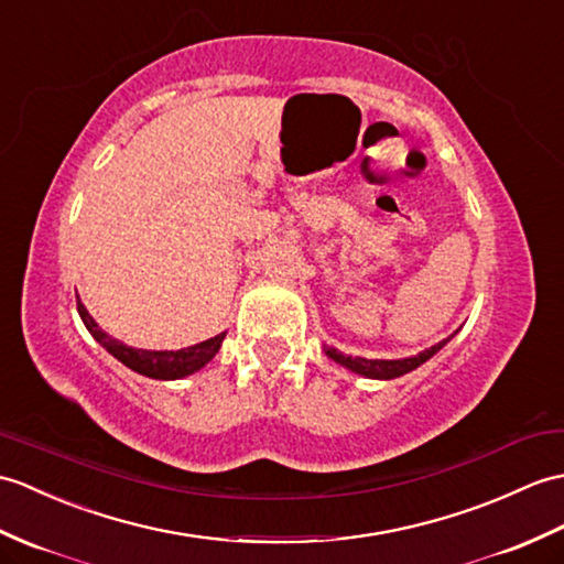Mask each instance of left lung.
I'll use <instances>...</instances> for the list:
<instances>
[{
    "mask_svg": "<svg viewBox=\"0 0 564 564\" xmlns=\"http://www.w3.org/2000/svg\"><path fill=\"white\" fill-rule=\"evenodd\" d=\"M452 338V336H449ZM449 338H444V341H440L437 346H432L423 352H417V356H411V358H401V360H368V358H352V356H344L341 350L336 348H324L326 356H329L334 362L344 365V368H348L350 372L356 375H362V377H370V379H394V377H401L405 372H411L415 368H421L423 362H427L435 352L447 346Z\"/></svg>",
    "mask_w": 564,
    "mask_h": 564,
    "instance_id": "1",
    "label": "left lung"
}]
</instances>
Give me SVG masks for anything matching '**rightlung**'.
I'll list each match as a JSON object with an SVG mask.
<instances>
[{
    "label": "right lung",
    "mask_w": 564,
    "mask_h": 564,
    "mask_svg": "<svg viewBox=\"0 0 564 564\" xmlns=\"http://www.w3.org/2000/svg\"><path fill=\"white\" fill-rule=\"evenodd\" d=\"M76 310H78V314H82V319L86 324V329L90 332V336H94L112 358L127 365L129 370H134V372L143 375V377H151V379H182L196 370H202L204 365L216 356L220 344H223V338H226V332H223L214 338H208V341L194 344L189 348L143 350V348L124 346L122 341H117V338H112L110 334H105L96 324V319L90 317L82 300H78V295H76Z\"/></svg>",
    "instance_id": "obj_1"
}]
</instances>
